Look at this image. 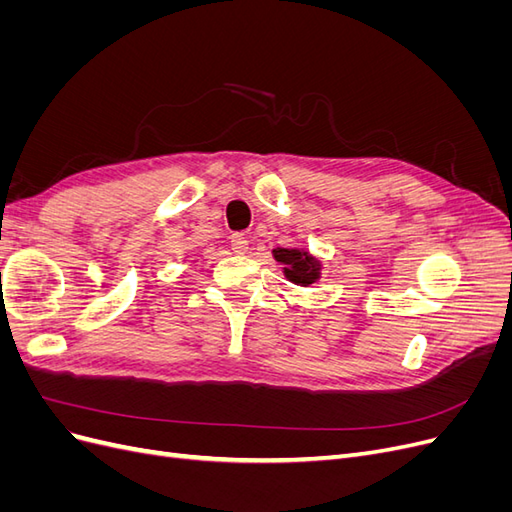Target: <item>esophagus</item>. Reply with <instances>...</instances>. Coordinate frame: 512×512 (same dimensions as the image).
<instances>
[{
  "label": "esophagus",
  "instance_id": "obj_1",
  "mask_svg": "<svg viewBox=\"0 0 512 512\" xmlns=\"http://www.w3.org/2000/svg\"><path fill=\"white\" fill-rule=\"evenodd\" d=\"M230 247L235 254H245L247 252V239L241 235V232H235V235L230 237Z\"/></svg>",
  "mask_w": 512,
  "mask_h": 512
}]
</instances>
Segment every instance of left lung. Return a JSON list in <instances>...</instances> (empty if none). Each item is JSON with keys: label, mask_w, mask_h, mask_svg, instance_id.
Wrapping results in <instances>:
<instances>
[{"label": "left lung", "mask_w": 512, "mask_h": 512, "mask_svg": "<svg viewBox=\"0 0 512 512\" xmlns=\"http://www.w3.org/2000/svg\"><path fill=\"white\" fill-rule=\"evenodd\" d=\"M273 258L277 262H282L284 275L292 284L309 286L320 277V262L303 250H286V247H277V250H273Z\"/></svg>", "instance_id": "left-lung-1"}]
</instances>
